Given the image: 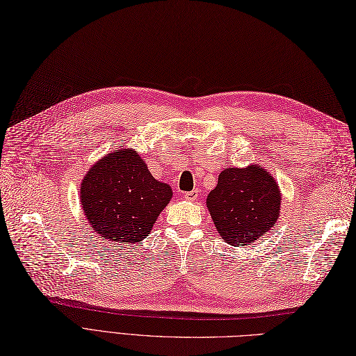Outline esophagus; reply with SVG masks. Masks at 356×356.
Segmentation results:
<instances>
[{
	"instance_id": "1",
	"label": "esophagus",
	"mask_w": 356,
	"mask_h": 356,
	"mask_svg": "<svg viewBox=\"0 0 356 356\" xmlns=\"http://www.w3.org/2000/svg\"><path fill=\"white\" fill-rule=\"evenodd\" d=\"M199 195H200V190H193V191H188V193H186L184 195V197L187 199V200H196L197 197H199Z\"/></svg>"
}]
</instances>
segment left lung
Segmentation results:
<instances>
[{"label":"left lung","instance_id":"obj_1","mask_svg":"<svg viewBox=\"0 0 356 356\" xmlns=\"http://www.w3.org/2000/svg\"><path fill=\"white\" fill-rule=\"evenodd\" d=\"M281 190L270 172L258 165L227 168L207 199L221 238L246 246L273 227L281 213Z\"/></svg>","mask_w":356,"mask_h":356}]
</instances>
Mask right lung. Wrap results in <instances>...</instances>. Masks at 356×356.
<instances>
[{
    "mask_svg": "<svg viewBox=\"0 0 356 356\" xmlns=\"http://www.w3.org/2000/svg\"><path fill=\"white\" fill-rule=\"evenodd\" d=\"M172 199L166 182L154 179L131 148L104 156L84 175L80 200L93 232L105 241L141 242Z\"/></svg>",
    "mask_w": 356,
    "mask_h": 356,
    "instance_id": "1",
    "label": "right lung"
}]
</instances>
